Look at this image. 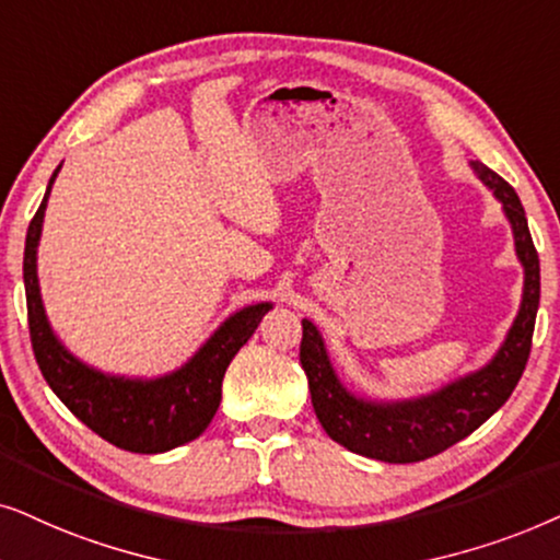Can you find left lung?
<instances>
[{
	"instance_id": "8db88e82",
	"label": "left lung",
	"mask_w": 560,
	"mask_h": 560,
	"mask_svg": "<svg viewBox=\"0 0 560 560\" xmlns=\"http://www.w3.org/2000/svg\"><path fill=\"white\" fill-rule=\"evenodd\" d=\"M476 176L494 191L512 225L514 250L525 268L523 302L494 358L479 371L415 399L374 401L342 386L327 355L323 335L310 319H302L300 361L310 382L312 407L327 435L358 456L386 464H415L438 456L481 428L523 376L533 346L535 315L540 304V260L520 197L510 184L479 161H471Z\"/></svg>"
}]
</instances>
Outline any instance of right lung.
Here are the masks:
<instances>
[{
  "mask_svg": "<svg viewBox=\"0 0 560 560\" xmlns=\"http://www.w3.org/2000/svg\"><path fill=\"white\" fill-rule=\"evenodd\" d=\"M58 166L46 197L37 207L25 237L22 279L27 296V325L37 366L58 399L104 441L130 453H166L194 441L207 430L222 399V376L268 310L271 302L248 304L230 315L210 340L182 369L159 378H128L102 374L69 353L46 317L37 284V243Z\"/></svg>",
  "mask_w": 560,
  "mask_h": 560,
  "instance_id": "add662e5",
  "label": "right lung"
}]
</instances>
